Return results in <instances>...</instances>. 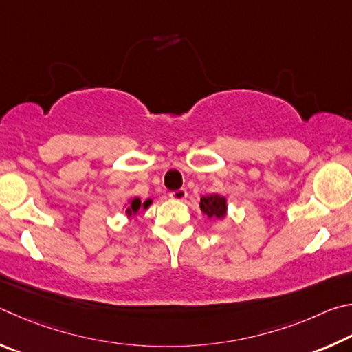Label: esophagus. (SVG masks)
Here are the masks:
<instances>
[{"mask_svg":"<svg viewBox=\"0 0 352 352\" xmlns=\"http://www.w3.org/2000/svg\"><path fill=\"white\" fill-rule=\"evenodd\" d=\"M170 198L175 199V201H186L187 199V190L179 188V190H176V192H171Z\"/></svg>","mask_w":352,"mask_h":352,"instance_id":"34e87169","label":"esophagus"}]
</instances>
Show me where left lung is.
I'll return each mask as SVG.
<instances>
[{
	"label": "left lung",
	"mask_w": 352,
	"mask_h": 352,
	"mask_svg": "<svg viewBox=\"0 0 352 352\" xmlns=\"http://www.w3.org/2000/svg\"><path fill=\"white\" fill-rule=\"evenodd\" d=\"M201 212L208 217V219H224L229 213V206H227V198L223 195L213 193L202 196L199 202Z\"/></svg>",
	"instance_id": "1"
}]
</instances>
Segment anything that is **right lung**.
<instances>
[{"instance_id": "right-lung-1", "label": "right lung", "mask_w": 352, "mask_h": 352, "mask_svg": "<svg viewBox=\"0 0 352 352\" xmlns=\"http://www.w3.org/2000/svg\"><path fill=\"white\" fill-rule=\"evenodd\" d=\"M153 204V199L148 198L146 201H142L139 198H129L125 206H123V208H125V214L126 218H135L138 214L142 212V210H146L148 207H150Z\"/></svg>"}]
</instances>
